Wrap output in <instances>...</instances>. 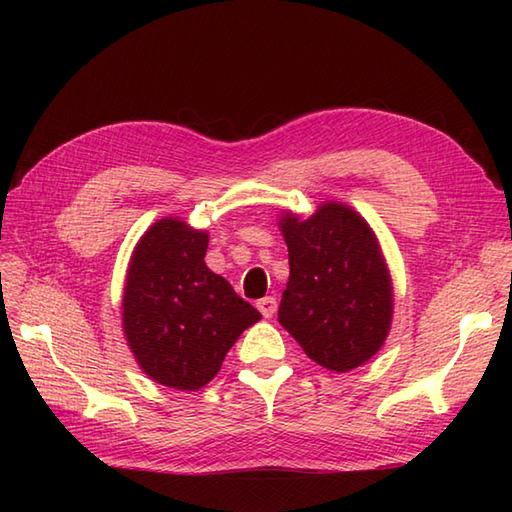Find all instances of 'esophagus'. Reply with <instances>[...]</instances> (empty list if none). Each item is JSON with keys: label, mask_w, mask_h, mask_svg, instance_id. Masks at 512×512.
<instances>
[{"label": "esophagus", "mask_w": 512, "mask_h": 512, "mask_svg": "<svg viewBox=\"0 0 512 512\" xmlns=\"http://www.w3.org/2000/svg\"><path fill=\"white\" fill-rule=\"evenodd\" d=\"M257 308H259V312L264 314L266 319H270V317H273V314L277 312V299H275V297L259 299V301H257Z\"/></svg>", "instance_id": "obj_1"}]
</instances>
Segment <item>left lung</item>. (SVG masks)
<instances>
[{"mask_svg": "<svg viewBox=\"0 0 512 512\" xmlns=\"http://www.w3.org/2000/svg\"><path fill=\"white\" fill-rule=\"evenodd\" d=\"M290 279L279 323L332 372L369 361L391 323V281L372 228L350 206L323 204L308 220L286 215Z\"/></svg>", "mask_w": 512, "mask_h": 512, "instance_id": "left-lung-1", "label": "left lung"}]
</instances>
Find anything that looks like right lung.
Returning <instances> with one entry per match:
<instances>
[{
  "label": "right lung",
  "instance_id": "right-lung-1",
  "mask_svg": "<svg viewBox=\"0 0 512 512\" xmlns=\"http://www.w3.org/2000/svg\"><path fill=\"white\" fill-rule=\"evenodd\" d=\"M209 235L160 220L140 239L127 270L123 328L138 365L180 391L204 387L226 352L262 319L204 264Z\"/></svg>",
  "mask_w": 512,
  "mask_h": 512
}]
</instances>
